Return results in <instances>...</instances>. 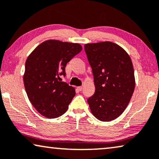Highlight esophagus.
I'll return each instance as SVG.
<instances>
[{
    "label": "esophagus",
    "instance_id": "34e87169",
    "mask_svg": "<svg viewBox=\"0 0 159 159\" xmlns=\"http://www.w3.org/2000/svg\"><path fill=\"white\" fill-rule=\"evenodd\" d=\"M77 89L79 91H81L83 90V87L82 86H79V87H77Z\"/></svg>",
    "mask_w": 159,
    "mask_h": 159
}]
</instances>
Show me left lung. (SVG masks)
Here are the masks:
<instances>
[{"label": "left lung", "mask_w": 159, "mask_h": 159, "mask_svg": "<svg viewBox=\"0 0 159 159\" xmlns=\"http://www.w3.org/2000/svg\"><path fill=\"white\" fill-rule=\"evenodd\" d=\"M84 49L96 89L87 100L91 111L100 121H111L125 111L134 92L132 60L123 48L111 42L86 44Z\"/></svg>", "instance_id": "left-lung-1"}]
</instances>
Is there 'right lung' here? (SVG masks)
<instances>
[{"label": "right lung", "instance_id": "right-lung-1", "mask_svg": "<svg viewBox=\"0 0 159 159\" xmlns=\"http://www.w3.org/2000/svg\"><path fill=\"white\" fill-rule=\"evenodd\" d=\"M82 50L77 43L50 39L38 45L25 63L26 94L38 112L48 118L63 115L75 97L73 86L60 81L66 64Z\"/></svg>", "mask_w": 159, "mask_h": 159}]
</instances>
